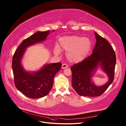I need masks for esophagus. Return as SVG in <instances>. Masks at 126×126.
I'll use <instances>...</instances> for the list:
<instances>
[{
	"label": "esophagus",
	"instance_id": "esophagus-1",
	"mask_svg": "<svg viewBox=\"0 0 126 126\" xmlns=\"http://www.w3.org/2000/svg\"><path fill=\"white\" fill-rule=\"evenodd\" d=\"M68 67V65L66 64H63L62 65V68L63 69L66 68H67Z\"/></svg>",
	"mask_w": 126,
	"mask_h": 126
}]
</instances>
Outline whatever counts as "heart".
I'll return each instance as SVG.
<instances>
[{"label": "heart", "mask_w": 126, "mask_h": 126, "mask_svg": "<svg viewBox=\"0 0 126 126\" xmlns=\"http://www.w3.org/2000/svg\"><path fill=\"white\" fill-rule=\"evenodd\" d=\"M60 48L67 51L66 57L68 60L73 63L80 62L87 57L91 48V42L86 37L76 36L63 37L59 40ZM60 49L55 48V53L58 54Z\"/></svg>", "instance_id": "obj_1"}]
</instances>
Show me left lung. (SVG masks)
<instances>
[{"mask_svg":"<svg viewBox=\"0 0 126 126\" xmlns=\"http://www.w3.org/2000/svg\"><path fill=\"white\" fill-rule=\"evenodd\" d=\"M96 42L92 54L81 62L71 67L72 86L81 96H100L113 81L116 55L113 47L106 39L94 32ZM100 64L109 77V82L100 87L91 82L92 73Z\"/></svg>","mask_w":126,"mask_h":126,"instance_id":"8db88e82","label":"left lung"}]
</instances>
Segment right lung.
<instances>
[{"label": "right lung", "mask_w": 126, "mask_h": 126, "mask_svg": "<svg viewBox=\"0 0 126 126\" xmlns=\"http://www.w3.org/2000/svg\"><path fill=\"white\" fill-rule=\"evenodd\" d=\"M49 32H37L24 39L13 57L12 69L15 86L24 95L31 98L42 97L48 94L54 84V77L61 68L62 64L60 62L48 64L38 71L31 74L22 67L21 58L26 48L45 40Z\"/></svg>", "instance_id": "right-lung-1"}]
</instances>
